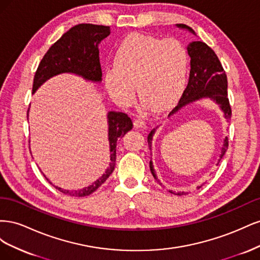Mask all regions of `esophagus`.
Instances as JSON below:
<instances>
[{
  "mask_svg": "<svg viewBox=\"0 0 260 260\" xmlns=\"http://www.w3.org/2000/svg\"><path fill=\"white\" fill-rule=\"evenodd\" d=\"M133 124H135L136 128H144L145 127V122L143 119H141V118H137V119H135Z\"/></svg>",
  "mask_w": 260,
  "mask_h": 260,
  "instance_id": "esophagus-1",
  "label": "esophagus"
}]
</instances>
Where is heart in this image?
Masks as SVG:
<instances>
[{
	"instance_id": "b5f03b06",
	"label": "heart",
	"mask_w": 260,
	"mask_h": 260,
	"mask_svg": "<svg viewBox=\"0 0 260 260\" xmlns=\"http://www.w3.org/2000/svg\"><path fill=\"white\" fill-rule=\"evenodd\" d=\"M188 65V52L176 39L161 40L131 34L117 46L114 66L105 68L103 83L117 105H131L137 89L144 107L162 111L175 104L183 93Z\"/></svg>"
}]
</instances>
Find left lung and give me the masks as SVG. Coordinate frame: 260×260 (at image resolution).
<instances>
[{"label": "left lung", "mask_w": 260, "mask_h": 260, "mask_svg": "<svg viewBox=\"0 0 260 260\" xmlns=\"http://www.w3.org/2000/svg\"><path fill=\"white\" fill-rule=\"evenodd\" d=\"M180 29H185L190 31L191 34L195 35L194 30L183 23H177L176 25ZM188 56L191 57V70L190 78H188V83L185 88L182 96H181L178 105L172 109L168 117L174 116L180 109H182L186 105L194 103L196 101H201L204 99H209L214 101L219 106L223 113V117L226 121L230 120L231 118V106L228 99V80L226 75L222 68L221 62H220L216 53L212 51L209 46L202 41H194L187 45ZM156 127L153 129L147 137V142L149 149H152V140L157 130ZM228 138L223 140V146L221 148V154L218 159V164L221 160L223 155L228 149ZM149 169L153 177L157 180V176L155 174V169L153 166V161H149ZM158 181V180H157ZM201 186H199L200 188ZM170 193H174L169 191ZM175 194V193H174ZM186 192H178L177 195H185Z\"/></svg>", "instance_id": "obj_1"}]
</instances>
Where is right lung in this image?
Returning a JSON list of instances; mask_svg holds the SVG:
<instances>
[{
    "instance_id": "right-lung-1",
    "label": "right lung",
    "mask_w": 260,
    "mask_h": 260,
    "mask_svg": "<svg viewBox=\"0 0 260 260\" xmlns=\"http://www.w3.org/2000/svg\"><path fill=\"white\" fill-rule=\"evenodd\" d=\"M109 35L111 28L108 26L80 23L70 28L51 46L39 64L34 79L32 93H36L51 78L61 74H74L86 81L100 83L102 81V69L99 44ZM107 122L111 161L106 171L91 185L76 191L64 190L49 181L58 191L70 196L84 198L96 191L112 175L116 165V146L118 141L132 129L133 123L127 114L120 112H109L107 114ZM43 176L45 177V175ZM46 180L49 179L46 178Z\"/></svg>"
}]
</instances>
